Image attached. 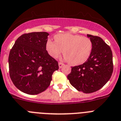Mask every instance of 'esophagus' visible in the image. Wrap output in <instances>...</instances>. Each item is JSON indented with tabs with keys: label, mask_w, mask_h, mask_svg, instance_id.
I'll return each mask as SVG.
<instances>
[{
	"label": "esophagus",
	"mask_w": 121,
	"mask_h": 121,
	"mask_svg": "<svg viewBox=\"0 0 121 121\" xmlns=\"http://www.w3.org/2000/svg\"><path fill=\"white\" fill-rule=\"evenodd\" d=\"M64 65V64L61 62H59L58 63V66H59V68H62L63 66Z\"/></svg>",
	"instance_id": "obj_1"
}]
</instances>
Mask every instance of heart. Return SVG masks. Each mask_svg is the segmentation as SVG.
<instances>
[{"instance_id":"1","label":"heart","mask_w":121,"mask_h":121,"mask_svg":"<svg viewBox=\"0 0 121 121\" xmlns=\"http://www.w3.org/2000/svg\"><path fill=\"white\" fill-rule=\"evenodd\" d=\"M55 42L48 40L46 50L53 58H57L63 51L64 57L72 66L86 62L92 54L93 43L90 38L69 33L57 34Z\"/></svg>"}]
</instances>
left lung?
<instances>
[{"instance_id":"8db88e82","label":"left lung","mask_w":121,"mask_h":121,"mask_svg":"<svg viewBox=\"0 0 121 121\" xmlns=\"http://www.w3.org/2000/svg\"><path fill=\"white\" fill-rule=\"evenodd\" d=\"M93 43L89 60L82 65L71 67L68 75L70 84L86 93L100 90L109 81L113 71L112 51L100 37L87 34Z\"/></svg>"}]
</instances>
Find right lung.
Instances as JSON below:
<instances>
[{
	"mask_svg": "<svg viewBox=\"0 0 121 121\" xmlns=\"http://www.w3.org/2000/svg\"><path fill=\"white\" fill-rule=\"evenodd\" d=\"M48 33L34 32L17 39L10 52L9 73L13 84L21 92L37 95L50 86L58 63L46 50Z\"/></svg>",
	"mask_w": 121,
	"mask_h": 121,
	"instance_id": "1",
	"label": "right lung"
}]
</instances>
